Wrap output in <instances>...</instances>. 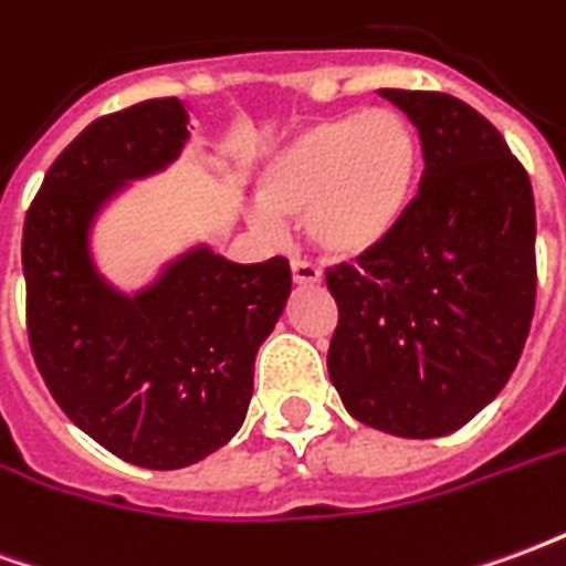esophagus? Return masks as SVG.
Instances as JSON below:
<instances>
[{
    "label": "esophagus",
    "instance_id": "obj_1",
    "mask_svg": "<svg viewBox=\"0 0 566 566\" xmlns=\"http://www.w3.org/2000/svg\"><path fill=\"white\" fill-rule=\"evenodd\" d=\"M291 275H294L296 284H318L321 270L308 260H291Z\"/></svg>",
    "mask_w": 566,
    "mask_h": 566
}]
</instances>
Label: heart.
Returning a JSON list of instances; mask_svg holds the SVG:
<instances>
[{"instance_id": "b5f03b06", "label": "heart", "mask_w": 566, "mask_h": 566, "mask_svg": "<svg viewBox=\"0 0 566 566\" xmlns=\"http://www.w3.org/2000/svg\"><path fill=\"white\" fill-rule=\"evenodd\" d=\"M421 175V139L397 108L327 117L275 150L260 169L254 223L279 233L308 218L333 258H360L400 227Z\"/></svg>"}]
</instances>
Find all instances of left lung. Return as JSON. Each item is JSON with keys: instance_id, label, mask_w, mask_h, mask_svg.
Masks as SVG:
<instances>
[{"instance_id": "8db88e82", "label": "left lung", "mask_w": 566, "mask_h": 566, "mask_svg": "<svg viewBox=\"0 0 566 566\" xmlns=\"http://www.w3.org/2000/svg\"><path fill=\"white\" fill-rule=\"evenodd\" d=\"M416 124L424 172L379 248L327 270V369L345 409L394 437H446L510 381L536 303L531 178L449 93L379 91Z\"/></svg>"}]
</instances>
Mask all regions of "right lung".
<instances>
[{
    "label": "right lung",
    "instance_id": "right-lung-1",
    "mask_svg": "<svg viewBox=\"0 0 566 566\" xmlns=\"http://www.w3.org/2000/svg\"><path fill=\"white\" fill-rule=\"evenodd\" d=\"M187 142L175 96L93 120L44 175L23 221L27 333L60 409L117 458L178 470L242 427L254 357L291 294L284 258L230 263L209 248L142 294L112 291L87 248L96 211Z\"/></svg>",
    "mask_w": 566,
    "mask_h": 566
}]
</instances>
